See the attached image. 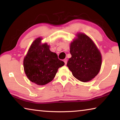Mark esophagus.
Returning a JSON list of instances; mask_svg holds the SVG:
<instances>
[{
    "mask_svg": "<svg viewBox=\"0 0 120 120\" xmlns=\"http://www.w3.org/2000/svg\"><path fill=\"white\" fill-rule=\"evenodd\" d=\"M64 64H67V59H64Z\"/></svg>",
    "mask_w": 120,
    "mask_h": 120,
    "instance_id": "34e87169",
    "label": "esophagus"
}]
</instances>
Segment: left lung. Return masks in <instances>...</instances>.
Here are the masks:
<instances>
[{
  "label": "left lung",
  "mask_w": 120,
  "mask_h": 120,
  "mask_svg": "<svg viewBox=\"0 0 120 120\" xmlns=\"http://www.w3.org/2000/svg\"><path fill=\"white\" fill-rule=\"evenodd\" d=\"M78 38L70 44L71 57L67 64L75 78L82 82L92 80L98 74L101 56L96 46L88 36L77 34Z\"/></svg>",
  "instance_id": "left-lung-1"
}]
</instances>
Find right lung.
<instances>
[{
  "mask_svg": "<svg viewBox=\"0 0 120 120\" xmlns=\"http://www.w3.org/2000/svg\"><path fill=\"white\" fill-rule=\"evenodd\" d=\"M42 38L32 43L24 59V68L27 78L38 85L48 84L54 78L58 69L64 64L56 53L45 43L41 45Z\"/></svg>",
  "mask_w": 120,
  "mask_h": 120,
  "instance_id": "add662e5",
  "label": "right lung"
}]
</instances>
